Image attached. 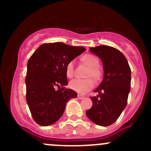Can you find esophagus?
Returning <instances> with one entry per match:
<instances>
[{
    "instance_id": "obj_1",
    "label": "esophagus",
    "mask_w": 151,
    "mask_h": 151,
    "mask_svg": "<svg viewBox=\"0 0 151 151\" xmlns=\"http://www.w3.org/2000/svg\"><path fill=\"white\" fill-rule=\"evenodd\" d=\"M77 97H78L79 99H83L85 98V96L83 95H80V94H78L77 95Z\"/></svg>"
}]
</instances>
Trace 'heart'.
<instances>
[{
	"instance_id": "1",
	"label": "heart",
	"mask_w": 151,
	"mask_h": 151,
	"mask_svg": "<svg viewBox=\"0 0 151 151\" xmlns=\"http://www.w3.org/2000/svg\"><path fill=\"white\" fill-rule=\"evenodd\" d=\"M81 60L89 66L87 77H92L95 81H98L101 77V71L99 67V60L96 56L91 54H86L82 57ZM66 74L67 77L71 78L74 73V61L71 60L66 66ZM94 83L92 79H74L69 83V88L79 93H85L93 88Z\"/></svg>"
}]
</instances>
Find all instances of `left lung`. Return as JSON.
Listing matches in <instances>:
<instances>
[{
  "instance_id": "1",
  "label": "left lung",
  "mask_w": 151,
  "mask_h": 151,
  "mask_svg": "<svg viewBox=\"0 0 151 151\" xmlns=\"http://www.w3.org/2000/svg\"><path fill=\"white\" fill-rule=\"evenodd\" d=\"M103 64L104 77L91 97L93 106L86 111L88 118L99 126H108L117 121L127 104L130 92L131 69L126 57L117 49L109 46L91 47Z\"/></svg>"
}]
</instances>
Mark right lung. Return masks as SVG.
<instances>
[{
  "label": "right lung",
  "instance_id": "right-lung-1",
  "mask_svg": "<svg viewBox=\"0 0 151 151\" xmlns=\"http://www.w3.org/2000/svg\"><path fill=\"white\" fill-rule=\"evenodd\" d=\"M85 50L84 47L62 42L43 44L28 60L26 101L33 120L39 125L47 126L58 121L67 101L77 97L75 91L63 87L68 85L65 69L68 62ZM57 86L59 90H55Z\"/></svg>",
  "mask_w": 151,
  "mask_h": 151
}]
</instances>
